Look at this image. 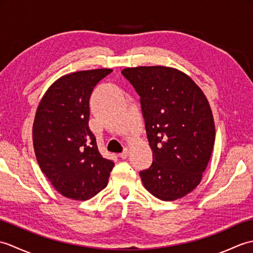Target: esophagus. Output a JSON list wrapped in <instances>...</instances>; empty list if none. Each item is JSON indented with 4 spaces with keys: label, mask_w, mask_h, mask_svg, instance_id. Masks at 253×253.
Returning <instances> with one entry per match:
<instances>
[{
    "label": "esophagus",
    "mask_w": 253,
    "mask_h": 253,
    "mask_svg": "<svg viewBox=\"0 0 253 253\" xmlns=\"http://www.w3.org/2000/svg\"><path fill=\"white\" fill-rule=\"evenodd\" d=\"M128 155H129V150L125 149V150H124V151L120 154V158H122L123 160H125V159L128 158Z\"/></svg>",
    "instance_id": "obj_1"
}]
</instances>
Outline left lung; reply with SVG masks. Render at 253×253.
<instances>
[{
	"mask_svg": "<svg viewBox=\"0 0 253 253\" xmlns=\"http://www.w3.org/2000/svg\"><path fill=\"white\" fill-rule=\"evenodd\" d=\"M140 96L153 162L141 170L144 188L163 201L185 197L200 184L215 140L209 101L193 80L165 66L125 68Z\"/></svg>",
	"mask_w": 253,
	"mask_h": 253,
	"instance_id": "left-lung-1",
	"label": "left lung"
}]
</instances>
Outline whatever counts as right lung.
I'll list each match as a JSON object with an SVG mask.
<instances>
[{
    "instance_id": "add662e5",
    "label": "right lung",
    "mask_w": 253,
    "mask_h": 253,
    "mask_svg": "<svg viewBox=\"0 0 253 253\" xmlns=\"http://www.w3.org/2000/svg\"><path fill=\"white\" fill-rule=\"evenodd\" d=\"M112 69L75 72L47 89L36 112L32 140L41 170L62 196L88 200L104 189L114 162L99 152L89 128V99Z\"/></svg>"
}]
</instances>
